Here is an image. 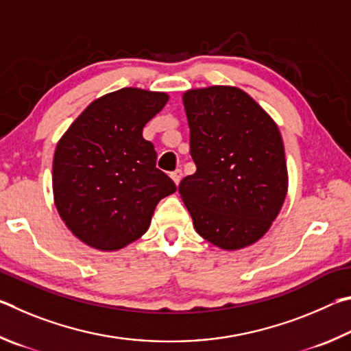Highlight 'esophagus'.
Listing matches in <instances>:
<instances>
[{"mask_svg": "<svg viewBox=\"0 0 351 351\" xmlns=\"http://www.w3.org/2000/svg\"><path fill=\"white\" fill-rule=\"evenodd\" d=\"M182 177H183V172L180 171V169H176L174 172H171V179L174 180V183L177 186H179V183H180V180H182Z\"/></svg>", "mask_w": 351, "mask_h": 351, "instance_id": "obj_1", "label": "esophagus"}]
</instances>
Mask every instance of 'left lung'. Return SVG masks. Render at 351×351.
Here are the masks:
<instances>
[{
    "instance_id": "1",
    "label": "left lung",
    "mask_w": 351,
    "mask_h": 351,
    "mask_svg": "<svg viewBox=\"0 0 351 351\" xmlns=\"http://www.w3.org/2000/svg\"><path fill=\"white\" fill-rule=\"evenodd\" d=\"M195 172L179 185L195 231L228 251L253 245L278 217L288 189L274 120L234 86L183 94Z\"/></svg>"
}]
</instances>
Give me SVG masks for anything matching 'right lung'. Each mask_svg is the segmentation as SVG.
<instances>
[{
    "label": "right lung",
    "mask_w": 351,
    "mask_h": 351,
    "mask_svg": "<svg viewBox=\"0 0 351 351\" xmlns=\"http://www.w3.org/2000/svg\"><path fill=\"white\" fill-rule=\"evenodd\" d=\"M165 92L123 88L92 101L60 138L52 188L60 217L92 248L115 251L137 241L176 185L156 168L143 128L168 101Z\"/></svg>",
    "instance_id": "obj_1"
}]
</instances>
